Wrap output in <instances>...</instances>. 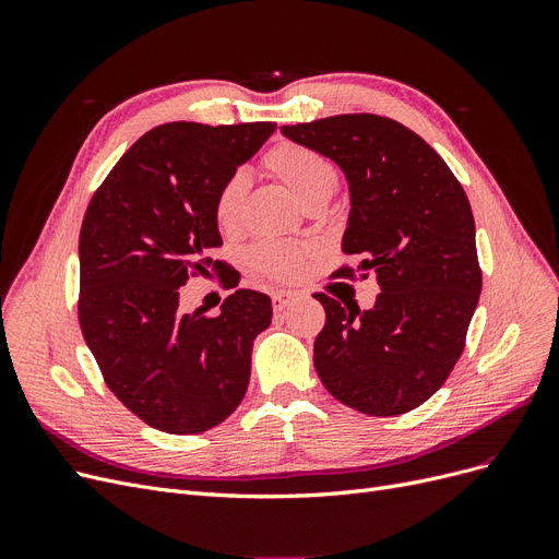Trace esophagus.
<instances>
[{
	"mask_svg": "<svg viewBox=\"0 0 559 559\" xmlns=\"http://www.w3.org/2000/svg\"><path fill=\"white\" fill-rule=\"evenodd\" d=\"M292 300H294V294H289V292H275L273 294V308H275V312H282L286 306H289Z\"/></svg>",
	"mask_w": 559,
	"mask_h": 559,
	"instance_id": "34e87169",
	"label": "esophagus"
}]
</instances>
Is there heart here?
Here are the masks:
<instances>
[{"mask_svg":"<svg viewBox=\"0 0 559 559\" xmlns=\"http://www.w3.org/2000/svg\"><path fill=\"white\" fill-rule=\"evenodd\" d=\"M265 167L270 175H275L282 183L289 186V191L300 200L302 207L319 200H329L337 186V173L329 158L317 151L284 142L265 154ZM249 177L245 170L233 173L214 200V216L218 228L230 230L240 218L242 200L247 193ZM253 267L263 275L275 280H296L302 273V265L308 259V249L284 245V242H261L249 251Z\"/></svg>","mask_w":559,"mask_h":559,"instance_id":"b5f03b06","label":"heart"}]
</instances>
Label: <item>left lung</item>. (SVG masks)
I'll return each mask as SVG.
<instances>
[{
    "label": "left lung",
    "mask_w": 559,
    "mask_h": 559,
    "mask_svg": "<svg viewBox=\"0 0 559 559\" xmlns=\"http://www.w3.org/2000/svg\"><path fill=\"white\" fill-rule=\"evenodd\" d=\"M282 134L341 167L349 189L343 251L373 270L376 306L314 294L326 324L314 368L329 392L364 415H403L436 394L464 349L483 275L476 224L445 160L405 126L343 114L282 126ZM352 267L337 270V277Z\"/></svg>",
    "instance_id": "8db88e82"
}]
</instances>
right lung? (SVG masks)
Instances as JSON below:
<instances>
[{
    "label": "right lung",
    "mask_w": 559,
    "mask_h": 559,
    "mask_svg": "<svg viewBox=\"0 0 559 559\" xmlns=\"http://www.w3.org/2000/svg\"><path fill=\"white\" fill-rule=\"evenodd\" d=\"M275 123H165L134 142L93 195L79 235V321L107 386L148 427L202 433L238 408L273 306L238 289L222 312H183L191 275L222 273L214 200ZM228 273V270H226Z\"/></svg>",
    "instance_id": "1"
}]
</instances>
